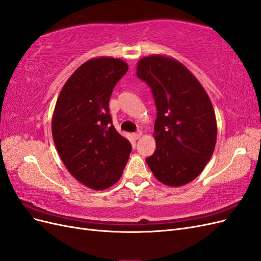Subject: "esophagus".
<instances>
[{"label":"esophagus","mask_w":261,"mask_h":261,"mask_svg":"<svg viewBox=\"0 0 261 261\" xmlns=\"http://www.w3.org/2000/svg\"><path fill=\"white\" fill-rule=\"evenodd\" d=\"M141 135H143V133H141V130H137L136 133L133 134V137H134V139H135V140H138L141 137Z\"/></svg>","instance_id":"esophagus-1"}]
</instances>
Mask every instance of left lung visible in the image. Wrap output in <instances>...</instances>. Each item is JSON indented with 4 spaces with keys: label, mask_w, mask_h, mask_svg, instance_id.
I'll list each match as a JSON object with an SVG mask.
<instances>
[{
    "label": "left lung",
    "mask_w": 261,
    "mask_h": 261,
    "mask_svg": "<svg viewBox=\"0 0 261 261\" xmlns=\"http://www.w3.org/2000/svg\"><path fill=\"white\" fill-rule=\"evenodd\" d=\"M136 75L151 88L156 108V149L146 162L161 183L185 185L200 174L216 147L211 101L196 77L172 58H143Z\"/></svg>",
    "instance_id": "left-lung-1"
}]
</instances>
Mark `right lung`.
<instances>
[{
  "instance_id": "right-lung-1",
  "label": "right lung",
  "mask_w": 261,
  "mask_h": 261,
  "mask_svg": "<svg viewBox=\"0 0 261 261\" xmlns=\"http://www.w3.org/2000/svg\"><path fill=\"white\" fill-rule=\"evenodd\" d=\"M128 66L102 57L78 67L63 87L52 117V136L63 163L77 180L96 191L122 176L132 145L112 124L109 101Z\"/></svg>"
}]
</instances>
